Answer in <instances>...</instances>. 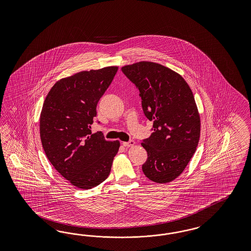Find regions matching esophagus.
Here are the masks:
<instances>
[{
	"instance_id": "34e87169",
	"label": "esophagus",
	"mask_w": 251,
	"mask_h": 251,
	"mask_svg": "<svg viewBox=\"0 0 251 251\" xmlns=\"http://www.w3.org/2000/svg\"><path fill=\"white\" fill-rule=\"evenodd\" d=\"M134 145H135V142L134 141H129V142H127V143H123V146H125V147H132Z\"/></svg>"
}]
</instances>
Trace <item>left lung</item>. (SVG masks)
I'll list each match as a JSON object with an SVG mask.
<instances>
[{
	"label": "left lung",
	"mask_w": 251,
	"mask_h": 251,
	"mask_svg": "<svg viewBox=\"0 0 251 251\" xmlns=\"http://www.w3.org/2000/svg\"><path fill=\"white\" fill-rule=\"evenodd\" d=\"M142 98L153 132L141 145L148 154L145 175L153 182H171L182 174L196 151L201 118L190 85L175 71L152 61L122 68Z\"/></svg>",
	"instance_id": "1"
}]
</instances>
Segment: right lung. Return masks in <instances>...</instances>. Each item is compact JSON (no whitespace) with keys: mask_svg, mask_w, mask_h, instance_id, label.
Masks as SVG:
<instances>
[{"mask_svg":"<svg viewBox=\"0 0 251 251\" xmlns=\"http://www.w3.org/2000/svg\"><path fill=\"white\" fill-rule=\"evenodd\" d=\"M118 66L79 72L56 82L40 113L39 132L46 155L72 185L88 190L109 175L119 141L92 133L97 105L113 81Z\"/></svg>","mask_w":251,"mask_h":251,"instance_id":"1","label":"right lung"}]
</instances>
